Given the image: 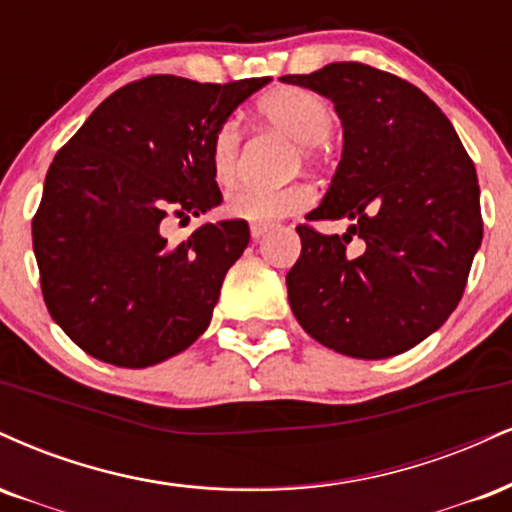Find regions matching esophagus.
Instances as JSON below:
<instances>
[{
    "mask_svg": "<svg viewBox=\"0 0 512 512\" xmlns=\"http://www.w3.org/2000/svg\"><path fill=\"white\" fill-rule=\"evenodd\" d=\"M249 230H251V237H254V239H261L263 234H266V232L270 230V225H268V222H251Z\"/></svg>",
    "mask_w": 512,
    "mask_h": 512,
    "instance_id": "1",
    "label": "esophagus"
}]
</instances>
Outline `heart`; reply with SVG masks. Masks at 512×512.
Returning <instances> with one entry per match:
<instances>
[{
    "label": "heart",
    "instance_id": "heart-1",
    "mask_svg": "<svg viewBox=\"0 0 512 512\" xmlns=\"http://www.w3.org/2000/svg\"><path fill=\"white\" fill-rule=\"evenodd\" d=\"M258 112L287 134L304 153H311V146H318L333 131V110L328 102L316 93L304 88H278L258 102ZM239 124L234 119L222 122L210 138V167L215 179L227 184L237 172L239 162ZM311 203V191L304 184L290 186H256L239 184L225 198V213L239 220L251 222H273L285 215L297 213Z\"/></svg>",
    "mask_w": 512,
    "mask_h": 512
}]
</instances>
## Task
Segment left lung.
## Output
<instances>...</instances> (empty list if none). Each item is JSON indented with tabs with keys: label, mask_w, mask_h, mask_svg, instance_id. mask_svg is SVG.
<instances>
[{
	"label": "left lung",
	"mask_w": 512,
	"mask_h": 512,
	"mask_svg": "<svg viewBox=\"0 0 512 512\" xmlns=\"http://www.w3.org/2000/svg\"><path fill=\"white\" fill-rule=\"evenodd\" d=\"M280 81L328 98L342 124L338 170L306 220L352 222L342 237L297 227L294 316L347 357L407 352L453 314L482 246L474 162L436 102L388 71L335 62ZM354 233L359 257L344 249Z\"/></svg>",
	"instance_id": "obj_1"
}]
</instances>
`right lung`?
Returning <instances> with one entry per match:
<instances>
[{"label": "right lung", "instance_id": "right-lung-1", "mask_svg": "<svg viewBox=\"0 0 512 512\" xmlns=\"http://www.w3.org/2000/svg\"><path fill=\"white\" fill-rule=\"evenodd\" d=\"M270 76L220 86L148 76L119 88L54 155L33 218L47 311L90 357L143 369L206 333L246 220L167 244L162 220L203 215L222 194L210 138Z\"/></svg>", "mask_w": 512, "mask_h": 512}]
</instances>
